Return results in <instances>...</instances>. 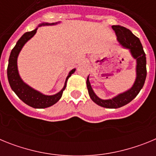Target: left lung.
<instances>
[{
	"instance_id": "8db88e82",
	"label": "left lung",
	"mask_w": 156,
	"mask_h": 156,
	"mask_svg": "<svg viewBox=\"0 0 156 156\" xmlns=\"http://www.w3.org/2000/svg\"><path fill=\"white\" fill-rule=\"evenodd\" d=\"M112 28L115 31L119 44L122 48L129 49L131 56L136 60V79L134 83L129 90L105 100L98 98L94 93L89 81V76L87 79V87L88 94L94 102L104 108H118L130 102L142 89L147 75L146 57L140 40L133 35L130 30L121 26H112Z\"/></svg>"
}]
</instances>
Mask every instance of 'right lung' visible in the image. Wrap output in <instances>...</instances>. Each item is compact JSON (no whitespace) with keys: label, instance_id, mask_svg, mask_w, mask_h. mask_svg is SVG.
Instances as JSON below:
<instances>
[{"label":"right lung","instance_id":"1","mask_svg":"<svg viewBox=\"0 0 156 156\" xmlns=\"http://www.w3.org/2000/svg\"><path fill=\"white\" fill-rule=\"evenodd\" d=\"M59 23L60 22L53 23H41L34 30L27 32V33L23 34L21 38L17 41L16 46L14 47V48L11 51L10 57H9V60H8V69H7L9 84H10L12 90L16 94V95L23 101V102L34 108H48V107H50V106L55 104L57 101H58L59 99L62 98L63 90L66 89L67 80L71 76L72 74L75 73L76 69H72L69 73L66 81H65L64 87L60 91L53 95H45L29 86L22 80L19 73V70H18V57H19V53L23 49L25 44L35 35L38 27H43V26H53V25H56Z\"/></svg>","mask_w":156,"mask_h":156}]
</instances>
